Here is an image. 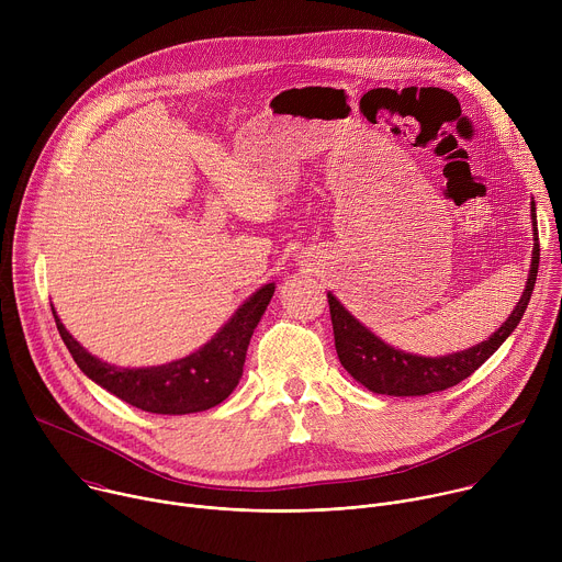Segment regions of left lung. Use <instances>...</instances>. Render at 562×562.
I'll return each mask as SVG.
<instances>
[{"label":"left lung","instance_id":"left-lung-1","mask_svg":"<svg viewBox=\"0 0 562 562\" xmlns=\"http://www.w3.org/2000/svg\"><path fill=\"white\" fill-rule=\"evenodd\" d=\"M531 228H533V251H531V267L527 276L525 291L509 313V317L494 331L485 342H477L464 351L447 353V356H416L403 349H395L369 331L358 317H353L340 300L329 291V311H331V325L336 338V351L340 364L351 373L356 382L367 386L373 393L382 395H427L434 391H445L460 380L469 378L480 364L487 362L498 347L514 334L518 323L525 315L529 304L538 262H540V247H538V222H536V202L531 200Z\"/></svg>","mask_w":562,"mask_h":562}]
</instances>
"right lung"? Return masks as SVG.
<instances>
[{"mask_svg": "<svg viewBox=\"0 0 562 562\" xmlns=\"http://www.w3.org/2000/svg\"><path fill=\"white\" fill-rule=\"evenodd\" d=\"M276 284L269 282L249 295L226 319L224 327L198 351L157 367H115L91 356L61 325L55 308L57 331L77 367L95 384L124 403L162 416L206 412L231 395L243 378L247 349L265 315Z\"/></svg>", "mask_w": 562, "mask_h": 562, "instance_id": "add662e5", "label": "right lung"}]
</instances>
